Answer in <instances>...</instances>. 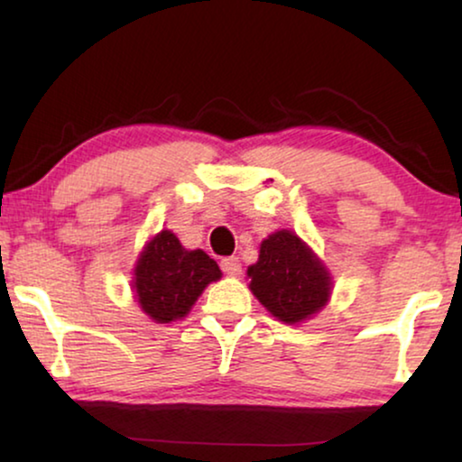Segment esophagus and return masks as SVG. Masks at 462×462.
I'll return each mask as SVG.
<instances>
[{"label":"esophagus","instance_id":"34e87169","mask_svg":"<svg viewBox=\"0 0 462 462\" xmlns=\"http://www.w3.org/2000/svg\"><path fill=\"white\" fill-rule=\"evenodd\" d=\"M220 269H223L229 277H237L239 273H242V263H239V258H236V256L223 258V261H220Z\"/></svg>","mask_w":462,"mask_h":462}]
</instances>
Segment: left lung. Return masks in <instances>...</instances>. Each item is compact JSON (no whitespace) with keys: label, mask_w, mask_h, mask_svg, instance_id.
<instances>
[{"label":"left lung","mask_w":462,"mask_h":462,"mask_svg":"<svg viewBox=\"0 0 462 462\" xmlns=\"http://www.w3.org/2000/svg\"><path fill=\"white\" fill-rule=\"evenodd\" d=\"M245 275L256 300L288 326L315 318L330 302L334 288L326 263L290 229L263 239L258 261Z\"/></svg>","instance_id":"1"}]
</instances>
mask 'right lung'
<instances>
[{"mask_svg":"<svg viewBox=\"0 0 462 462\" xmlns=\"http://www.w3.org/2000/svg\"><path fill=\"white\" fill-rule=\"evenodd\" d=\"M223 271L204 250H187L170 229L155 233L143 245L132 269L134 300L155 324L187 318L195 300L218 282Z\"/></svg>","mask_w":462,"mask_h":462,"instance_id":"add662e5","label":"right lung"}]
</instances>
